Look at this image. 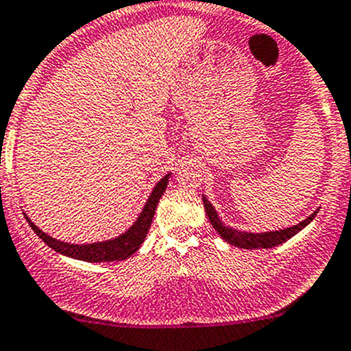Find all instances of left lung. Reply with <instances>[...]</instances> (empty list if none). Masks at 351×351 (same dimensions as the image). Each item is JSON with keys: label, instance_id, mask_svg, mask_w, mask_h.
Listing matches in <instances>:
<instances>
[{"label": "left lung", "instance_id": "obj_1", "mask_svg": "<svg viewBox=\"0 0 351 351\" xmlns=\"http://www.w3.org/2000/svg\"><path fill=\"white\" fill-rule=\"evenodd\" d=\"M203 203L204 210H206L208 219H210L211 226L215 227V230L226 239L230 245L239 246V248H246V250H254V248H273L276 245H282L287 239H290L292 236H295L301 229H304L311 220L317 217L318 211H315L313 215H309L308 219L299 222L298 226L289 227V229L282 230H273V232H262V234H254V232H241V230L230 229V227H226L222 222H220L219 215L215 211V208L211 206V203L203 195Z\"/></svg>", "mask_w": 351, "mask_h": 351}]
</instances>
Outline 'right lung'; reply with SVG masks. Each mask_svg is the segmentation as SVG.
I'll return each mask as SVG.
<instances>
[{"label": "right lung", "instance_id": "1", "mask_svg": "<svg viewBox=\"0 0 351 351\" xmlns=\"http://www.w3.org/2000/svg\"><path fill=\"white\" fill-rule=\"evenodd\" d=\"M168 176H164L156 187H154L152 194L148 197L147 204H145L143 211L140 213L138 220L134 222V226L129 230H125L124 234L119 236L115 239H110V241L103 243H93V245H69V243L58 241V239L47 236L43 230L38 229L29 219L31 229L38 234V238L43 239L47 245L52 248V250L59 252L62 255H68V257L78 258V261L85 262H113V261H124V258L131 257L134 252L141 246V243L147 238V232L150 229V223H152L154 213L157 210V203H159L160 195L166 191V185H168Z\"/></svg>", "mask_w": 351, "mask_h": 351}]
</instances>
